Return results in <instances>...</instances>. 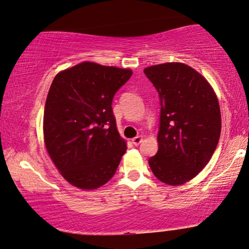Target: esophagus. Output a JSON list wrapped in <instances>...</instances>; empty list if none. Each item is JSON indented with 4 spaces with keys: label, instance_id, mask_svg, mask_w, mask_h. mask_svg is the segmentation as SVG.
<instances>
[{
    "label": "esophagus",
    "instance_id": "1",
    "mask_svg": "<svg viewBox=\"0 0 249 249\" xmlns=\"http://www.w3.org/2000/svg\"><path fill=\"white\" fill-rule=\"evenodd\" d=\"M142 141H143V139H142V136H136V137H134V139L132 140V143L135 145V146H137V145L141 143Z\"/></svg>",
    "mask_w": 249,
    "mask_h": 249
}]
</instances>
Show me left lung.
I'll use <instances>...</instances> for the list:
<instances>
[{"label":"left lung","instance_id":"left-lung-1","mask_svg":"<svg viewBox=\"0 0 249 249\" xmlns=\"http://www.w3.org/2000/svg\"><path fill=\"white\" fill-rule=\"evenodd\" d=\"M160 102L159 151L148 160L160 181L178 186L206 166L222 128L217 96L206 78L183 63L144 70Z\"/></svg>","mask_w":249,"mask_h":249}]
</instances>
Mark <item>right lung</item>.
<instances>
[{"mask_svg":"<svg viewBox=\"0 0 249 249\" xmlns=\"http://www.w3.org/2000/svg\"><path fill=\"white\" fill-rule=\"evenodd\" d=\"M132 74L83 62L54 77L44 108V142L54 165L74 186L95 189L115 174L127 147L112 102Z\"/></svg>","mask_w":249,"mask_h":249,"instance_id":"add662e5","label":"right lung"}]
</instances>
